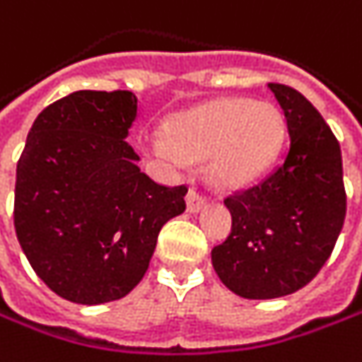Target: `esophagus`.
<instances>
[{
    "label": "esophagus",
    "instance_id": "obj_1",
    "mask_svg": "<svg viewBox=\"0 0 362 362\" xmlns=\"http://www.w3.org/2000/svg\"><path fill=\"white\" fill-rule=\"evenodd\" d=\"M204 204H206V197L202 193H197L195 189H189V193H187V209H189L191 214L199 211Z\"/></svg>",
    "mask_w": 362,
    "mask_h": 362
}]
</instances>
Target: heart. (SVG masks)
<instances>
[{
	"label": "heart",
	"instance_id": "1",
	"mask_svg": "<svg viewBox=\"0 0 362 362\" xmlns=\"http://www.w3.org/2000/svg\"><path fill=\"white\" fill-rule=\"evenodd\" d=\"M285 118L271 101L222 100L167 119L163 138H148V151L173 165L209 158L222 185H244L279 153Z\"/></svg>",
	"mask_w": 362,
	"mask_h": 362
}]
</instances>
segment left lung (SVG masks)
<instances>
[{
  "instance_id": "left-lung-1",
  "label": "left lung",
  "mask_w": 362,
  "mask_h": 362,
  "mask_svg": "<svg viewBox=\"0 0 362 362\" xmlns=\"http://www.w3.org/2000/svg\"><path fill=\"white\" fill-rule=\"evenodd\" d=\"M287 119L289 148L261 183L224 199L232 230L211 264L230 291L273 299L301 289L334 250L346 216L340 144L293 87L269 83Z\"/></svg>"
}]
</instances>
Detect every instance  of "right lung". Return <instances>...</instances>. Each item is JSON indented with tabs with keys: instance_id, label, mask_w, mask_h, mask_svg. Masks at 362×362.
Wrapping results in <instances>:
<instances>
[{
	"instance_id": "obj_1",
	"label": "right lung",
	"mask_w": 362,
	"mask_h": 362,
	"mask_svg": "<svg viewBox=\"0 0 362 362\" xmlns=\"http://www.w3.org/2000/svg\"><path fill=\"white\" fill-rule=\"evenodd\" d=\"M132 91H75L34 119L16 169L13 226L36 275L63 299L95 305L144 277L160 228L185 211V185L140 171L126 142Z\"/></svg>"
}]
</instances>
